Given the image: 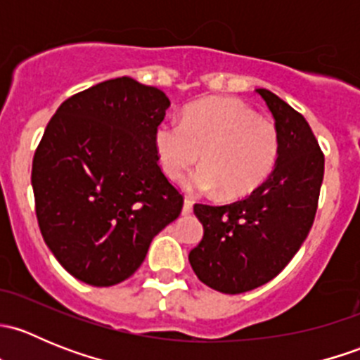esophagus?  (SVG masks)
I'll return each mask as SVG.
<instances>
[{
    "label": "esophagus",
    "instance_id": "34e87169",
    "mask_svg": "<svg viewBox=\"0 0 360 360\" xmlns=\"http://www.w3.org/2000/svg\"><path fill=\"white\" fill-rule=\"evenodd\" d=\"M193 212V202L190 198H184V205H183V216H190Z\"/></svg>",
    "mask_w": 360,
    "mask_h": 360
}]
</instances>
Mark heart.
<instances>
[{
  "label": "heart",
  "instance_id": "heart-1",
  "mask_svg": "<svg viewBox=\"0 0 360 360\" xmlns=\"http://www.w3.org/2000/svg\"><path fill=\"white\" fill-rule=\"evenodd\" d=\"M160 167L181 179L195 163L203 167L184 183L193 193L219 190L226 198L252 193L274 169L277 125L233 97H210L188 106L183 122L163 123L155 132Z\"/></svg>",
  "mask_w": 360,
  "mask_h": 360
}]
</instances>
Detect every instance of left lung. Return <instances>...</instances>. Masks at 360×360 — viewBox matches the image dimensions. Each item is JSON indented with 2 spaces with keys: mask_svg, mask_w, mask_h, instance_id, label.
<instances>
[{
  "mask_svg": "<svg viewBox=\"0 0 360 360\" xmlns=\"http://www.w3.org/2000/svg\"><path fill=\"white\" fill-rule=\"evenodd\" d=\"M278 130L274 170L249 197L228 205L195 203L203 238L191 268L205 285L240 294L277 277L307 238L324 179V155L303 115L266 89H256Z\"/></svg>",
  "mask_w": 360,
  "mask_h": 360,
  "instance_id": "obj_1",
  "label": "left lung"
}]
</instances>
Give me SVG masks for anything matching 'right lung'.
<instances>
[{"instance_id":"right-lung-1","label":"right lung","mask_w":360,"mask_h":360,"mask_svg":"<svg viewBox=\"0 0 360 360\" xmlns=\"http://www.w3.org/2000/svg\"><path fill=\"white\" fill-rule=\"evenodd\" d=\"M170 101L129 76L69 97L46 125L31 183L43 240L78 281L129 278L183 195L158 165L155 132Z\"/></svg>"}]
</instances>
